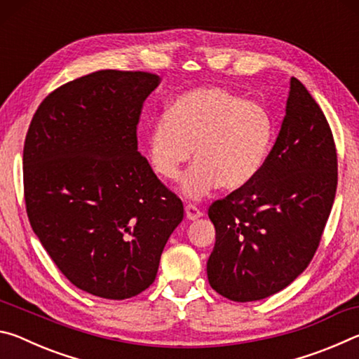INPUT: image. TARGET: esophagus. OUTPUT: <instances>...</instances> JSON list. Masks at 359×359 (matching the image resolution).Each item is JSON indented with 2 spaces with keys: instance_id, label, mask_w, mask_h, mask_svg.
<instances>
[{
  "instance_id": "34e87169",
  "label": "esophagus",
  "mask_w": 359,
  "mask_h": 359,
  "mask_svg": "<svg viewBox=\"0 0 359 359\" xmlns=\"http://www.w3.org/2000/svg\"><path fill=\"white\" fill-rule=\"evenodd\" d=\"M185 214H187L188 220H196V218L204 215V212L201 209H198L194 204L190 203V204L185 205Z\"/></svg>"
}]
</instances>
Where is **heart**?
I'll return each instance as SVG.
<instances>
[{
	"label": "heart",
	"instance_id": "1",
	"mask_svg": "<svg viewBox=\"0 0 359 359\" xmlns=\"http://www.w3.org/2000/svg\"><path fill=\"white\" fill-rule=\"evenodd\" d=\"M276 141V121L259 102L245 101L220 87L180 95L149 135V160L166 180L196 165L182 184L190 198L223 187L239 190L258 177Z\"/></svg>",
	"mask_w": 359,
	"mask_h": 359
}]
</instances>
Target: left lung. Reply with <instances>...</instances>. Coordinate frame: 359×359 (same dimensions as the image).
Listing matches in <instances>:
<instances>
[{
	"instance_id": "1",
	"label": "left lung",
	"mask_w": 359,
	"mask_h": 359,
	"mask_svg": "<svg viewBox=\"0 0 359 359\" xmlns=\"http://www.w3.org/2000/svg\"><path fill=\"white\" fill-rule=\"evenodd\" d=\"M280 133L252 184L210 204V287L236 302L276 294L311 263L337 188V151L317 101L291 77Z\"/></svg>"
}]
</instances>
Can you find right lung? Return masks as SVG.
<instances>
[{"instance_id": "obj_1", "label": "right lung", "mask_w": 359, "mask_h": 359, "mask_svg": "<svg viewBox=\"0 0 359 359\" xmlns=\"http://www.w3.org/2000/svg\"><path fill=\"white\" fill-rule=\"evenodd\" d=\"M160 82L145 71H96L48 93L29 123V223L62 274L93 296L147 290L184 218L180 198L137 151L144 101Z\"/></svg>"}]
</instances>
